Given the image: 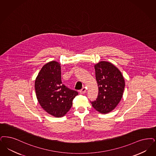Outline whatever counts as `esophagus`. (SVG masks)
<instances>
[{"label": "esophagus", "mask_w": 156, "mask_h": 156, "mask_svg": "<svg viewBox=\"0 0 156 156\" xmlns=\"http://www.w3.org/2000/svg\"><path fill=\"white\" fill-rule=\"evenodd\" d=\"M80 94H85V93L87 92V89H86V88H85V87H83V88L81 89V90L80 91Z\"/></svg>", "instance_id": "esophagus-1"}]
</instances>
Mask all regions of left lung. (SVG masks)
Here are the masks:
<instances>
[{
  "label": "left lung",
  "instance_id": "8db88e82",
  "mask_svg": "<svg viewBox=\"0 0 156 156\" xmlns=\"http://www.w3.org/2000/svg\"><path fill=\"white\" fill-rule=\"evenodd\" d=\"M94 69L99 94L91 103L98 112L106 114L114 109L122 99L124 79L119 69L110 62H100L94 65Z\"/></svg>",
  "mask_w": 156,
  "mask_h": 156
}]
</instances>
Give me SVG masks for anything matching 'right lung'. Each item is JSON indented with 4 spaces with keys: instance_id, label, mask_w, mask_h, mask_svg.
<instances>
[{
    "instance_id": "add662e5",
    "label": "right lung",
    "mask_w": 156,
    "mask_h": 156,
    "mask_svg": "<svg viewBox=\"0 0 156 156\" xmlns=\"http://www.w3.org/2000/svg\"><path fill=\"white\" fill-rule=\"evenodd\" d=\"M37 101L46 112L62 117L69 112L78 93L62 82L60 64L52 61L44 64L35 81Z\"/></svg>"
}]
</instances>
